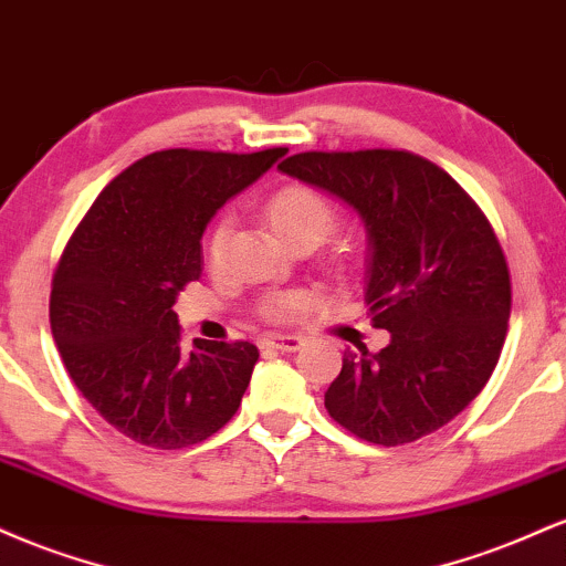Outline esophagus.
Segmentation results:
<instances>
[{"label":"esophagus","mask_w":566,"mask_h":566,"mask_svg":"<svg viewBox=\"0 0 566 566\" xmlns=\"http://www.w3.org/2000/svg\"><path fill=\"white\" fill-rule=\"evenodd\" d=\"M263 346L287 350V354H290V350H297L303 346V337H297V335H265Z\"/></svg>","instance_id":"obj_1"}]
</instances>
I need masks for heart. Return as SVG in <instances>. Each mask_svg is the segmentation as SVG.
Returning a JSON list of instances; mask_svg holds the SVG:
<instances>
[{"label": "heart", "instance_id": "1", "mask_svg": "<svg viewBox=\"0 0 566 566\" xmlns=\"http://www.w3.org/2000/svg\"><path fill=\"white\" fill-rule=\"evenodd\" d=\"M265 220L290 247L319 244L337 223V205L322 188L305 184H287L276 188L265 201ZM226 242H229V220L220 218L205 239V258L216 269L223 261ZM308 305L303 292H274L261 301L263 319L282 322L292 319Z\"/></svg>", "mask_w": 566, "mask_h": 566}]
</instances>
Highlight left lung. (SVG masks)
I'll list each match as a JSON object with an SVG mask.
<instances>
[{
    "instance_id": "obj_1",
    "label": "left lung",
    "mask_w": 566,
    "mask_h": 566,
    "mask_svg": "<svg viewBox=\"0 0 566 566\" xmlns=\"http://www.w3.org/2000/svg\"><path fill=\"white\" fill-rule=\"evenodd\" d=\"M279 170L365 218V303L391 333L378 354H343L329 418L369 444L399 447L439 431L476 399L495 369L511 316V271L482 207L412 151L292 154Z\"/></svg>"
}]
</instances>
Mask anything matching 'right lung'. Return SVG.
<instances>
[{"label":"right lung","mask_w":566,"mask_h":566,"mask_svg":"<svg viewBox=\"0 0 566 566\" xmlns=\"http://www.w3.org/2000/svg\"><path fill=\"white\" fill-rule=\"evenodd\" d=\"M287 148H167L122 170L63 247L50 327L71 380L108 426L184 450L237 415L258 361L247 340L184 350L175 297L201 276V231Z\"/></svg>","instance_id":"obj_1"}]
</instances>
